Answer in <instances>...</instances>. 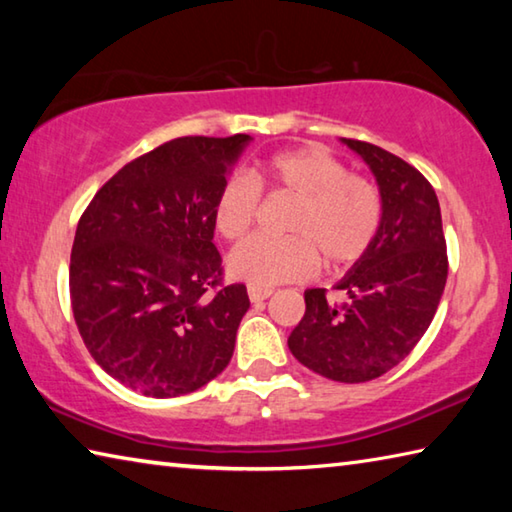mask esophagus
<instances>
[{"label":"esophagus","instance_id":"34e87169","mask_svg":"<svg viewBox=\"0 0 512 512\" xmlns=\"http://www.w3.org/2000/svg\"><path fill=\"white\" fill-rule=\"evenodd\" d=\"M273 289H262V287H248V298L253 302H262L266 298H271Z\"/></svg>","mask_w":512,"mask_h":512}]
</instances>
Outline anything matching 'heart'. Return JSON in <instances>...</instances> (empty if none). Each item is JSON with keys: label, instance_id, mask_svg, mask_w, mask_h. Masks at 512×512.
I'll return each instance as SVG.
<instances>
[{"label": "heart", "instance_id": "1", "mask_svg": "<svg viewBox=\"0 0 512 512\" xmlns=\"http://www.w3.org/2000/svg\"><path fill=\"white\" fill-rule=\"evenodd\" d=\"M296 196L289 237L255 235L228 255V273L250 287L300 280L323 259L329 271L350 266L377 239L384 201L377 185L350 173L343 160L320 144H300L257 160L250 173H232L214 196L216 235L237 241L253 228L262 192Z\"/></svg>", "mask_w": 512, "mask_h": 512}]
</instances>
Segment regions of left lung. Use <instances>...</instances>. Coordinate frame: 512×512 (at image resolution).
<instances>
[{"mask_svg":"<svg viewBox=\"0 0 512 512\" xmlns=\"http://www.w3.org/2000/svg\"><path fill=\"white\" fill-rule=\"evenodd\" d=\"M372 169L384 216L377 239L336 284L305 291V316L289 336L302 366L343 384L377 379L409 357L436 316L447 282V244L433 187L397 155L361 140H343Z\"/></svg>","mask_w":512,"mask_h":512,"instance_id":"8db88e82","label":"left lung"}]
</instances>
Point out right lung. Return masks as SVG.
<instances>
[{
  "label": "right lung",
  "mask_w": 512,
  "mask_h": 512,
  "mask_svg": "<svg viewBox=\"0 0 512 512\" xmlns=\"http://www.w3.org/2000/svg\"><path fill=\"white\" fill-rule=\"evenodd\" d=\"M250 137H178L124 164L76 225L69 298L92 359L149 397L221 375L250 307L225 284L212 205Z\"/></svg>",
  "instance_id": "obj_1"
}]
</instances>
